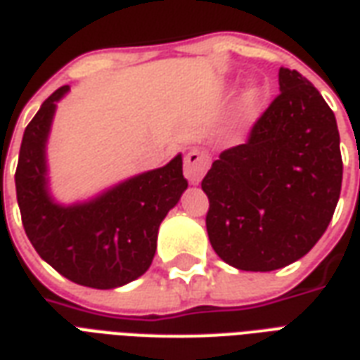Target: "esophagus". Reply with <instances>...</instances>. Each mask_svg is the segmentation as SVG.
Instances as JSON below:
<instances>
[{"label": "esophagus", "mask_w": 360, "mask_h": 360, "mask_svg": "<svg viewBox=\"0 0 360 360\" xmlns=\"http://www.w3.org/2000/svg\"><path fill=\"white\" fill-rule=\"evenodd\" d=\"M207 169H209V155L199 151V149H191L190 153L184 159V176L188 178L190 184H199L201 178L205 176Z\"/></svg>", "instance_id": "esophagus-1"}]
</instances>
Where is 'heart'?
I'll list each match as a JSON object with an SVG mask.
<instances>
[{"mask_svg":"<svg viewBox=\"0 0 360 360\" xmlns=\"http://www.w3.org/2000/svg\"><path fill=\"white\" fill-rule=\"evenodd\" d=\"M253 97H255V91H253V90H249V91H248V101H251V99H253Z\"/></svg>","mask_w":360,"mask_h":360,"instance_id":"heart-1","label":"heart"}]
</instances>
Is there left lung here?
<instances>
[{"label": "left lung", "mask_w": 360, "mask_h": 360, "mask_svg": "<svg viewBox=\"0 0 360 360\" xmlns=\"http://www.w3.org/2000/svg\"><path fill=\"white\" fill-rule=\"evenodd\" d=\"M278 84L248 141L222 151L201 182L209 241L238 270L270 272L307 255L342 191L334 112L297 70L282 67Z\"/></svg>", "instance_id": "left-lung-1"}]
</instances>
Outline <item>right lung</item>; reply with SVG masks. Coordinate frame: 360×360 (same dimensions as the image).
I'll use <instances>...</instances> for the list:
<instances>
[{
    "instance_id": "obj_1",
    "label": "right lung",
    "mask_w": 360,
    "mask_h": 360,
    "mask_svg": "<svg viewBox=\"0 0 360 360\" xmlns=\"http://www.w3.org/2000/svg\"><path fill=\"white\" fill-rule=\"evenodd\" d=\"M69 90L53 91L26 126L15 172L18 209L28 240L47 264L75 284L115 290L151 266L162 219L188 188L182 155L88 201L57 203L49 193L46 148L57 101Z\"/></svg>"
}]
</instances>
